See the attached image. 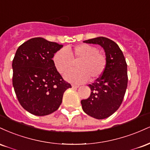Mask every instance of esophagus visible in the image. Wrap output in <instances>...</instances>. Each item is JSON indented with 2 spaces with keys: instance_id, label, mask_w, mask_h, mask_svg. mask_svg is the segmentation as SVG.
Here are the masks:
<instances>
[{
  "instance_id": "34e87169",
  "label": "esophagus",
  "mask_w": 150,
  "mask_h": 150,
  "mask_svg": "<svg viewBox=\"0 0 150 150\" xmlns=\"http://www.w3.org/2000/svg\"><path fill=\"white\" fill-rule=\"evenodd\" d=\"M72 87H73V88H78L79 85H72Z\"/></svg>"
}]
</instances>
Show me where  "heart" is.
<instances>
[{
	"instance_id": "1",
	"label": "heart",
	"mask_w": 150,
	"mask_h": 150,
	"mask_svg": "<svg viewBox=\"0 0 150 150\" xmlns=\"http://www.w3.org/2000/svg\"><path fill=\"white\" fill-rule=\"evenodd\" d=\"M53 64L58 72L65 73L77 62L76 68L68 71L64 78L74 83H84L89 78L94 81L102 75L106 64V57L94 46L87 44L75 46L73 49H61L54 54Z\"/></svg>"
}]
</instances>
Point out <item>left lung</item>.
Segmentation results:
<instances>
[{"label": "left lung", "mask_w": 150, "mask_h": 150, "mask_svg": "<svg viewBox=\"0 0 150 150\" xmlns=\"http://www.w3.org/2000/svg\"><path fill=\"white\" fill-rule=\"evenodd\" d=\"M84 42L101 46L105 51L106 64L101 77L89 85L90 96L81 101V104L87 115L104 119L116 112L123 101L128 85L126 62L118 44L108 38L99 37Z\"/></svg>", "instance_id": "8db88e82"}]
</instances>
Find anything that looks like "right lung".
Segmentation results:
<instances>
[{
	"mask_svg": "<svg viewBox=\"0 0 150 150\" xmlns=\"http://www.w3.org/2000/svg\"><path fill=\"white\" fill-rule=\"evenodd\" d=\"M63 45L42 37L30 39L19 46L13 61V85L26 111L35 116L54 112L63 93L71 85L55 68L52 58Z\"/></svg>",
	"mask_w": 150,
	"mask_h": 150,
	"instance_id": "obj_1",
	"label": "right lung"
}]
</instances>
